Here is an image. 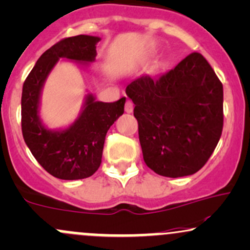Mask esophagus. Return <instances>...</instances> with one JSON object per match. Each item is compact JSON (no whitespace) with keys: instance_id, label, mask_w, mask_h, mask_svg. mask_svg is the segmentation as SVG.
Masks as SVG:
<instances>
[{"instance_id":"obj_1","label":"esophagus","mask_w":250,"mask_h":250,"mask_svg":"<svg viewBox=\"0 0 250 250\" xmlns=\"http://www.w3.org/2000/svg\"><path fill=\"white\" fill-rule=\"evenodd\" d=\"M125 112H128V114H130V112H133V110H134V103H133V101H131V100H127V102H125Z\"/></svg>"}]
</instances>
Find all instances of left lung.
<instances>
[{
    "label": "left lung",
    "mask_w": 250,
    "mask_h": 250,
    "mask_svg": "<svg viewBox=\"0 0 250 250\" xmlns=\"http://www.w3.org/2000/svg\"><path fill=\"white\" fill-rule=\"evenodd\" d=\"M135 104L139 140L146 165L164 177H185L209 160L223 130V85L198 52L152 78L125 89Z\"/></svg>",
    "instance_id": "obj_1"
}]
</instances>
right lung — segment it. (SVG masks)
Here are the masks:
<instances>
[{
  "mask_svg": "<svg viewBox=\"0 0 250 250\" xmlns=\"http://www.w3.org/2000/svg\"><path fill=\"white\" fill-rule=\"evenodd\" d=\"M100 38L76 35L65 38L43 52L27 76L21 98V128L24 142L49 174L59 179H84L102 163L106 131L125 111V97L112 103L95 102L87 96L83 114L67 129L51 131L38 116L41 86L59 58L92 62Z\"/></svg>",
  "mask_w": 250,
  "mask_h": 250,
  "instance_id": "right-lung-1",
  "label": "right lung"
}]
</instances>
